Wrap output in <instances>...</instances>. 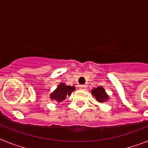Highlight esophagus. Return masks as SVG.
Wrapping results in <instances>:
<instances>
[{
	"label": "esophagus",
	"instance_id": "obj_1",
	"mask_svg": "<svg viewBox=\"0 0 148 148\" xmlns=\"http://www.w3.org/2000/svg\"><path fill=\"white\" fill-rule=\"evenodd\" d=\"M87 87H88V86L86 85V84H81V85L79 86V88H81V89H82V90H85L86 88H87Z\"/></svg>",
	"mask_w": 148,
	"mask_h": 148
}]
</instances>
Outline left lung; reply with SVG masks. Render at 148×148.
<instances>
[{
    "mask_svg": "<svg viewBox=\"0 0 148 148\" xmlns=\"http://www.w3.org/2000/svg\"><path fill=\"white\" fill-rule=\"evenodd\" d=\"M92 95L96 97L97 101L99 102H103L108 99V96L102 87H98V88L93 89Z\"/></svg>",
    "mask_w": 148,
    "mask_h": 148,
    "instance_id": "8db88e82",
    "label": "left lung"
}]
</instances>
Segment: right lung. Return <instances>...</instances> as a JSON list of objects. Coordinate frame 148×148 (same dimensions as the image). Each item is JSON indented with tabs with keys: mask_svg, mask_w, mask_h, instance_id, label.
Wrapping results in <instances>:
<instances>
[{
	"mask_svg": "<svg viewBox=\"0 0 148 148\" xmlns=\"http://www.w3.org/2000/svg\"><path fill=\"white\" fill-rule=\"evenodd\" d=\"M74 90H75L74 87L67 86L64 84H59L58 88L51 94V98L53 99L58 102H60L71 95V93Z\"/></svg>",
	"mask_w": 148,
	"mask_h": 148,
	"instance_id": "obj_1",
	"label": "right lung"
}]
</instances>
